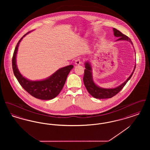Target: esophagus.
<instances>
[{"label": "esophagus", "instance_id": "esophagus-1", "mask_svg": "<svg viewBox=\"0 0 150 150\" xmlns=\"http://www.w3.org/2000/svg\"><path fill=\"white\" fill-rule=\"evenodd\" d=\"M81 64V58H76V59L75 60V64H77V65H79Z\"/></svg>", "mask_w": 150, "mask_h": 150}]
</instances>
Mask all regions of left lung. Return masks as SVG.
<instances>
[{"label":"left lung","instance_id":"8db88e82","mask_svg":"<svg viewBox=\"0 0 150 150\" xmlns=\"http://www.w3.org/2000/svg\"><path fill=\"white\" fill-rule=\"evenodd\" d=\"M113 31H114V35L116 37H119V39L116 40L117 41V40L118 41L127 40V41L130 42L133 45L132 40H130V39L129 38L128 36L123 34L120 31L115 28L113 29ZM85 65H86L85 66L86 69L84 70V74L83 77V81H84V86L89 94L92 96H93V97L98 99L110 98L115 96V95H116L124 88V86H125V84L131 78L136 68V66H135L134 70L132 73V74L130 75V76L129 77L128 79L120 86L113 89H104V88H100L94 83L93 79H92V72H91L92 67L90 64L88 62H86Z\"/></svg>","mask_w":150,"mask_h":150}]
</instances>
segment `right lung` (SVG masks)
Segmentation results:
<instances>
[{"mask_svg":"<svg viewBox=\"0 0 150 150\" xmlns=\"http://www.w3.org/2000/svg\"><path fill=\"white\" fill-rule=\"evenodd\" d=\"M27 33L22 37L17 44L12 57V68L14 76L22 87L30 95L36 98L43 100H52L57 97L64 85L65 81L73 65L62 67L54 72L50 78L41 81H30L25 78L18 70L16 57L19 44Z\"/></svg>","mask_w":150,"mask_h":150,"instance_id":"1","label":"right lung"}]
</instances>
